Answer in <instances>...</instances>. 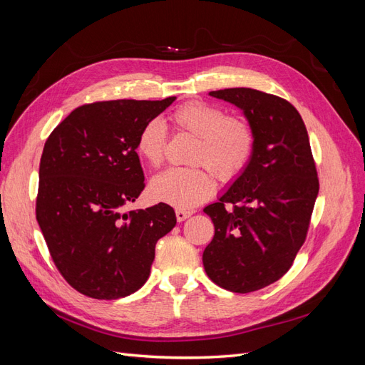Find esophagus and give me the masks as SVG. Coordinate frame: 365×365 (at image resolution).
<instances>
[{"instance_id": "1", "label": "esophagus", "mask_w": 365, "mask_h": 365, "mask_svg": "<svg viewBox=\"0 0 365 365\" xmlns=\"http://www.w3.org/2000/svg\"><path fill=\"white\" fill-rule=\"evenodd\" d=\"M175 213H176V219H178V222H182V220H185L187 217H190L193 212H187V210L178 208Z\"/></svg>"}]
</instances>
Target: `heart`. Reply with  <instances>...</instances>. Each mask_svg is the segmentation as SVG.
<instances>
[{
    "instance_id": "obj_1",
    "label": "heart",
    "mask_w": 365,
    "mask_h": 365,
    "mask_svg": "<svg viewBox=\"0 0 365 365\" xmlns=\"http://www.w3.org/2000/svg\"><path fill=\"white\" fill-rule=\"evenodd\" d=\"M175 128L195 137L189 153L193 168H172L152 181L150 190L158 201L173 207L192 208L205 201L215 190L210 172L219 181H233L248 165L256 132L240 115H227L222 108L202 101L187 102L172 114ZM168 128L160 118H152L141 128L137 152L152 168L164 161ZM209 170H204L202 165Z\"/></svg>"
}]
</instances>
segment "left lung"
<instances>
[{
  "instance_id": "left-lung-1",
  "label": "left lung",
  "mask_w": 365,
  "mask_h": 365,
  "mask_svg": "<svg viewBox=\"0 0 365 365\" xmlns=\"http://www.w3.org/2000/svg\"><path fill=\"white\" fill-rule=\"evenodd\" d=\"M210 96L244 111L256 145L245 170L217 202L204 208L215 236L202 262L220 288L248 294L277 282L292 267L319 190L317 168L304 121L288 101L251 88Z\"/></svg>"
}]
</instances>
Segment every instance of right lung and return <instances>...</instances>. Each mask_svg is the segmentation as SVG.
Returning <instances> with one entry per match:
<instances>
[{
    "label": "right lung",
    "instance_id": "obj_1",
    "mask_svg": "<svg viewBox=\"0 0 365 365\" xmlns=\"http://www.w3.org/2000/svg\"><path fill=\"white\" fill-rule=\"evenodd\" d=\"M175 98L82 105L46 141L36 219L62 277L86 297L117 300L138 291L158 239L176 224L164 202L121 212L145 189L140 130Z\"/></svg>",
    "mask_w": 365,
    "mask_h": 365
}]
</instances>
